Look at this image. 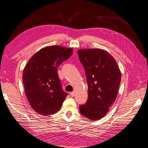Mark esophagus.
Returning <instances> with one entry per match:
<instances>
[{"label":"esophagus","instance_id":"34e87169","mask_svg":"<svg viewBox=\"0 0 148 148\" xmlns=\"http://www.w3.org/2000/svg\"><path fill=\"white\" fill-rule=\"evenodd\" d=\"M74 95H75V92H71V93H70V95H71L72 97H73L74 96Z\"/></svg>","mask_w":148,"mask_h":148}]
</instances>
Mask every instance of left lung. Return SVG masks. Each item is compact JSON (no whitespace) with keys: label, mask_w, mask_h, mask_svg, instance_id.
I'll return each mask as SVG.
<instances>
[{"label":"left lung","mask_w":148,"mask_h":148,"mask_svg":"<svg viewBox=\"0 0 148 148\" xmlns=\"http://www.w3.org/2000/svg\"><path fill=\"white\" fill-rule=\"evenodd\" d=\"M77 53L88 87L86 103L79 106V111L89 119L99 120L108 113L116 99L121 72L115 59L106 50L81 49Z\"/></svg>","instance_id":"1"}]
</instances>
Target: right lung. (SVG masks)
I'll use <instances>...</instances> for the list:
<instances>
[{"mask_svg":"<svg viewBox=\"0 0 148 148\" xmlns=\"http://www.w3.org/2000/svg\"><path fill=\"white\" fill-rule=\"evenodd\" d=\"M72 48L46 46L36 53L25 67L23 82L30 106L40 115L57 112L67 93L62 90L58 67L72 55Z\"/></svg>","mask_w":148,"mask_h":148,"instance_id":"obj_1","label":"right lung"}]
</instances>
